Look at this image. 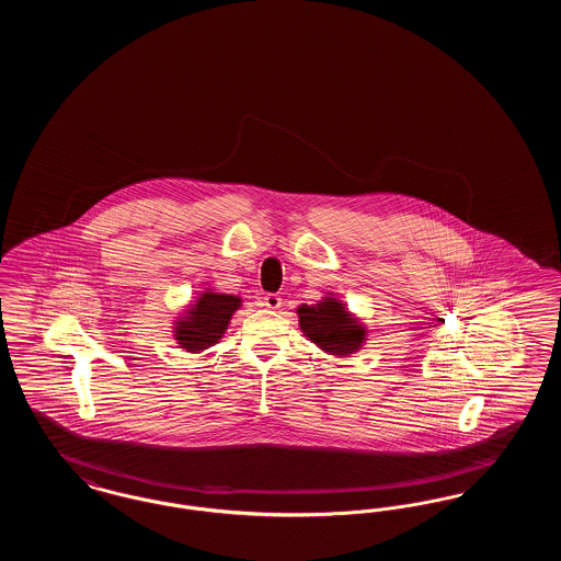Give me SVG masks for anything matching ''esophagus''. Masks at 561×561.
Listing matches in <instances>:
<instances>
[{"instance_id": "34e87169", "label": "esophagus", "mask_w": 561, "mask_h": 561, "mask_svg": "<svg viewBox=\"0 0 561 561\" xmlns=\"http://www.w3.org/2000/svg\"><path fill=\"white\" fill-rule=\"evenodd\" d=\"M263 307H267L271 311L279 309V307H282V296H279V294H265V298H263Z\"/></svg>"}]
</instances>
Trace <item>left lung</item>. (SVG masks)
Masks as SVG:
<instances>
[{
    "mask_svg": "<svg viewBox=\"0 0 561 561\" xmlns=\"http://www.w3.org/2000/svg\"><path fill=\"white\" fill-rule=\"evenodd\" d=\"M296 313L305 336L330 355L347 357L366 341L364 325L336 298H323L318 305H300Z\"/></svg>",
    "mask_w": 561,
    "mask_h": 561,
    "instance_id": "1",
    "label": "left lung"
}]
</instances>
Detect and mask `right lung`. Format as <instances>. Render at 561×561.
I'll return each instance as SVG.
<instances>
[{
  "label": "right lung",
  "instance_id": "1",
  "mask_svg": "<svg viewBox=\"0 0 561 561\" xmlns=\"http://www.w3.org/2000/svg\"><path fill=\"white\" fill-rule=\"evenodd\" d=\"M240 296L218 294L208 290L197 298L183 320L176 321L174 336L179 345L188 353H199L218 343L231 321V316L240 309Z\"/></svg>",
  "mask_w": 561,
  "mask_h": 561
}]
</instances>
